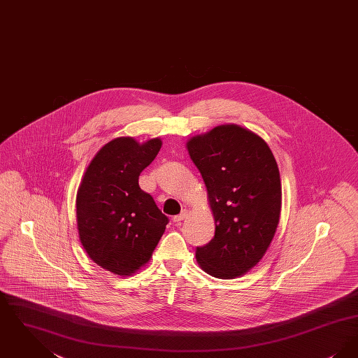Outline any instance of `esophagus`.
I'll list each match as a JSON object with an SVG mask.
<instances>
[{"instance_id":"obj_1","label":"esophagus","mask_w":358,"mask_h":358,"mask_svg":"<svg viewBox=\"0 0 358 358\" xmlns=\"http://www.w3.org/2000/svg\"><path fill=\"white\" fill-rule=\"evenodd\" d=\"M187 210H182L180 215H177V216H174V217H173V222H176V224H180V222H182V220H185V219H187Z\"/></svg>"}]
</instances>
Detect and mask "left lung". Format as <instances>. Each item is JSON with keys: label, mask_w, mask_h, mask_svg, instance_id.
Segmentation results:
<instances>
[{"label": "left lung", "mask_w": 358, "mask_h": 358, "mask_svg": "<svg viewBox=\"0 0 358 358\" xmlns=\"http://www.w3.org/2000/svg\"><path fill=\"white\" fill-rule=\"evenodd\" d=\"M212 208L215 236L197 247L205 273L234 279L260 262L273 241L282 205L278 164L263 138L238 124L216 126L187 142Z\"/></svg>", "instance_id": "8db88e82"}]
</instances>
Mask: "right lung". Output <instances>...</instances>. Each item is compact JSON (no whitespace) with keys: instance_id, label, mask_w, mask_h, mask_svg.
<instances>
[{"instance_id":"right-lung-1","label":"right lung","mask_w":358,"mask_h":358,"mask_svg":"<svg viewBox=\"0 0 358 358\" xmlns=\"http://www.w3.org/2000/svg\"><path fill=\"white\" fill-rule=\"evenodd\" d=\"M162 146L159 138L138 143L120 136L95 154L76 196L80 243L104 270L130 276L153 254L169 219L138 178Z\"/></svg>"}]
</instances>
